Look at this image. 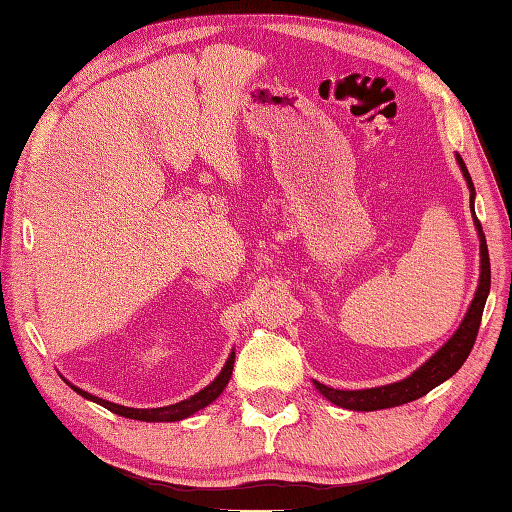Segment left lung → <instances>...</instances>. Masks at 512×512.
<instances>
[{"label":"left lung","instance_id":"obj_1","mask_svg":"<svg viewBox=\"0 0 512 512\" xmlns=\"http://www.w3.org/2000/svg\"><path fill=\"white\" fill-rule=\"evenodd\" d=\"M455 160H458L462 176L466 180V187L471 191L473 222L477 228V237H480V281H477V290L473 295L471 306L466 310L460 328L451 334V339L444 343L436 354H431L427 361L416 369V372H411L407 378L398 380V383L350 391V389H334L319 383V380H314V387L319 389V394H323L336 407H343L350 411H378V409L407 405V402L422 398L424 394H429L433 387H438L444 383V380H449L464 365V361L469 358L473 350L488 292H491V262H488V246H486L482 224L475 217V187H473L471 173L466 169L460 154H455Z\"/></svg>","mask_w":512,"mask_h":512}]
</instances>
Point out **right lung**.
<instances>
[{
  "instance_id": "obj_1",
  "label": "right lung",
  "mask_w": 512,
  "mask_h": 512,
  "mask_svg": "<svg viewBox=\"0 0 512 512\" xmlns=\"http://www.w3.org/2000/svg\"><path fill=\"white\" fill-rule=\"evenodd\" d=\"M233 365H235V350H231V354H228L226 363H224V367H222V372L215 376L213 383H209L204 389H200L198 394H193V396L187 398V400H180V402H176V405L156 407V409L123 407V405H116V402L103 400V398H99V396H92V394H88V391H85V389L68 383V380H65V383H68L79 396L88 398V400L96 402V405L110 409L112 413H118V416H123V418H132V420H140V422H178V420H184V418L193 416V413H198V411L204 409V407H209L213 400L220 398V394H222V391H224L226 385H228V380H231V376H233Z\"/></svg>"
}]
</instances>
